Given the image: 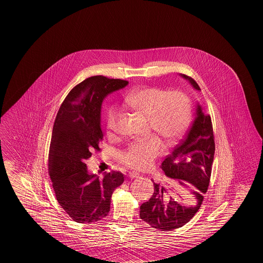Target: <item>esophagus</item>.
<instances>
[{
    "mask_svg": "<svg viewBox=\"0 0 263 263\" xmlns=\"http://www.w3.org/2000/svg\"><path fill=\"white\" fill-rule=\"evenodd\" d=\"M129 176H130L131 178H138V177H140L141 175H139L138 173H135V172H130V173H129Z\"/></svg>",
    "mask_w": 263,
    "mask_h": 263,
    "instance_id": "34e87169",
    "label": "esophagus"
}]
</instances>
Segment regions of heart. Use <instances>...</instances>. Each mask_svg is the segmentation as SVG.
<instances>
[{
	"label": "heart",
	"instance_id": "b5f03b06",
	"mask_svg": "<svg viewBox=\"0 0 263 263\" xmlns=\"http://www.w3.org/2000/svg\"><path fill=\"white\" fill-rule=\"evenodd\" d=\"M124 106L148 120L151 132L167 147L174 146L182 139L191 120L189 98L180 91L154 87L138 88L124 98ZM118 119L119 111L112 107L108 111L106 120L109 131L115 130ZM159 139L152 138L143 143L130 144L120 154V162L137 171L148 170L163 152Z\"/></svg>",
	"mask_w": 263,
	"mask_h": 263
}]
</instances>
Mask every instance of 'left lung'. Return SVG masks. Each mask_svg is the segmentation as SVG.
I'll use <instances>...</instances> for the list:
<instances>
[{
  "label": "left lung",
  "instance_id": "left-lung-1",
  "mask_svg": "<svg viewBox=\"0 0 263 263\" xmlns=\"http://www.w3.org/2000/svg\"><path fill=\"white\" fill-rule=\"evenodd\" d=\"M196 90H200L195 80L180 74ZM215 153L212 122L209 115H204L198 103L196 117L186 137L161 164L170 182L177 181L186 188L190 187L196 202L184 205L167 193L170 188L153 182L154 192L151 199L140 207V217L152 228L161 231H171L183 227L198 212L206 193ZM193 184L194 187H192Z\"/></svg>",
  "mask_w": 263,
  "mask_h": 263
}]
</instances>
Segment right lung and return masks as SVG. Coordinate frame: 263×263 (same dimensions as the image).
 Returning a JSON list of instances; mask_svg holds the SVG:
<instances>
[{"mask_svg":"<svg viewBox=\"0 0 263 263\" xmlns=\"http://www.w3.org/2000/svg\"><path fill=\"white\" fill-rule=\"evenodd\" d=\"M127 81L92 76L72 88L61 105L49 151V175L57 200L77 223H96L108 215L112 192L124 181L120 172L89 174L86 160L103 139L100 126L104 98Z\"/></svg>","mask_w":263,"mask_h":263,"instance_id":"right-lung-1","label":"right lung"}]
</instances>
